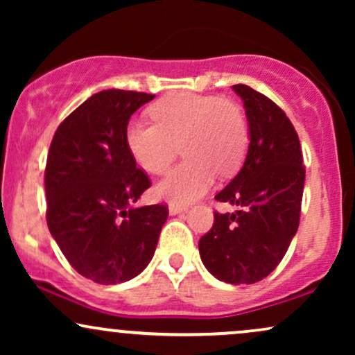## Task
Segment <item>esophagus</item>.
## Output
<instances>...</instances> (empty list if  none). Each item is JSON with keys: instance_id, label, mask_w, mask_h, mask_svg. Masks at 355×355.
<instances>
[{"instance_id": "esophagus-1", "label": "esophagus", "mask_w": 355, "mask_h": 355, "mask_svg": "<svg viewBox=\"0 0 355 355\" xmlns=\"http://www.w3.org/2000/svg\"><path fill=\"white\" fill-rule=\"evenodd\" d=\"M187 209H189V207H187V205H180V203H170V205H168L170 215L182 214V211H185Z\"/></svg>"}]
</instances>
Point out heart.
<instances>
[{"instance_id":"b5f03b06","label":"heart","mask_w":355,"mask_h":355,"mask_svg":"<svg viewBox=\"0 0 355 355\" xmlns=\"http://www.w3.org/2000/svg\"><path fill=\"white\" fill-rule=\"evenodd\" d=\"M150 115L155 125H128L126 145L152 175L168 172L182 148L185 164L157 185V193L166 200H193L209 189L215 173L230 177L245 158L248 125L235 101L177 93L157 101Z\"/></svg>"}]
</instances>
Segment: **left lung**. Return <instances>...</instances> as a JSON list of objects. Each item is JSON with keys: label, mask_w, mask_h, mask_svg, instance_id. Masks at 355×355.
I'll use <instances>...</instances> for the list:
<instances>
[{"label": "left lung", "mask_w": 355, "mask_h": 355, "mask_svg": "<svg viewBox=\"0 0 355 355\" xmlns=\"http://www.w3.org/2000/svg\"><path fill=\"white\" fill-rule=\"evenodd\" d=\"M232 88L245 107L250 144L237 177L215 200L237 210L215 211L198 250L211 275L240 285L266 279L284 259L299 229L305 166L284 110L247 85Z\"/></svg>", "instance_id": "obj_1"}]
</instances>
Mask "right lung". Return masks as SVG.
Returning <instances> with one entry per match:
<instances>
[{
    "label": "right lung",
    "mask_w": 355,
    "mask_h": 355,
    "mask_svg": "<svg viewBox=\"0 0 355 355\" xmlns=\"http://www.w3.org/2000/svg\"><path fill=\"white\" fill-rule=\"evenodd\" d=\"M155 95L103 89L70 113L53 137L44 170L46 222L78 274L121 284L145 270L166 205L133 207L150 187L126 145L130 116Z\"/></svg>",
    "instance_id": "add662e5"
}]
</instances>
